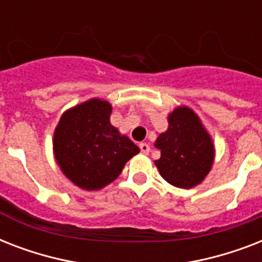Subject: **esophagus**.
Instances as JSON below:
<instances>
[{
    "label": "esophagus",
    "instance_id": "34e87169",
    "mask_svg": "<svg viewBox=\"0 0 262 262\" xmlns=\"http://www.w3.org/2000/svg\"><path fill=\"white\" fill-rule=\"evenodd\" d=\"M140 149H141V152H143V154L148 155V154H149V151H151V147H149L147 143H141L140 144Z\"/></svg>",
    "mask_w": 262,
    "mask_h": 262
}]
</instances>
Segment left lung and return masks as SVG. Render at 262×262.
<instances>
[{"mask_svg":"<svg viewBox=\"0 0 262 262\" xmlns=\"http://www.w3.org/2000/svg\"><path fill=\"white\" fill-rule=\"evenodd\" d=\"M155 147L160 159L155 162L160 175L177 187L199 185L213 163V144L199 117L187 107L168 115V129L158 137Z\"/></svg>","mask_w":262,"mask_h":262,"instance_id":"obj_1","label":"left lung"}]
</instances>
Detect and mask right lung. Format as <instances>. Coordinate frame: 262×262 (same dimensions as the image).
Returning a JSON list of instances; mask_svg holds the SVG:
<instances>
[{"label":"right lung","instance_id":"right-lung-1","mask_svg":"<svg viewBox=\"0 0 262 262\" xmlns=\"http://www.w3.org/2000/svg\"><path fill=\"white\" fill-rule=\"evenodd\" d=\"M110 103L92 99L61 117L54 133V155L62 172L85 190L111 183L140 152L110 123Z\"/></svg>","mask_w":262,"mask_h":262}]
</instances>
